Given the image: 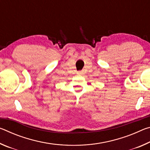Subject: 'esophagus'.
<instances>
[{
    "label": "esophagus",
    "instance_id": "34e87169",
    "mask_svg": "<svg viewBox=\"0 0 150 150\" xmlns=\"http://www.w3.org/2000/svg\"><path fill=\"white\" fill-rule=\"evenodd\" d=\"M77 74L79 75H81L84 74V71H79L77 72Z\"/></svg>",
    "mask_w": 150,
    "mask_h": 150
}]
</instances>
